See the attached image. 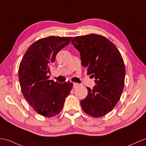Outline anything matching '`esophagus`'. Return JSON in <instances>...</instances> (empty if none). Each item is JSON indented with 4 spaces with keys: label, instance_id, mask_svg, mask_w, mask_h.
<instances>
[{
    "label": "esophagus",
    "instance_id": "34e87169",
    "mask_svg": "<svg viewBox=\"0 0 146 146\" xmlns=\"http://www.w3.org/2000/svg\"><path fill=\"white\" fill-rule=\"evenodd\" d=\"M79 84H78V83H76V82H73V86H74V87H77V86H79Z\"/></svg>",
    "mask_w": 146,
    "mask_h": 146
}]
</instances>
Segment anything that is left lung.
<instances>
[{"label": "left lung", "mask_w": 146, "mask_h": 146, "mask_svg": "<svg viewBox=\"0 0 146 146\" xmlns=\"http://www.w3.org/2000/svg\"><path fill=\"white\" fill-rule=\"evenodd\" d=\"M71 44L80 52L88 75L95 79L93 89L87 87L82 108L94 118L102 117L111 111L122 94L126 74L122 56L112 42L99 35L76 36Z\"/></svg>", "instance_id": "1"}]
</instances>
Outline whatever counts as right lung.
Returning a JSON list of instances; mask_svg holds the SVG:
<instances>
[{
	"mask_svg": "<svg viewBox=\"0 0 146 146\" xmlns=\"http://www.w3.org/2000/svg\"><path fill=\"white\" fill-rule=\"evenodd\" d=\"M72 37L49 36L33 42L23 57L19 78L25 98L38 114L48 118L62 111L72 83L49 80L50 67L58 52L68 45Z\"/></svg>",
	"mask_w": 146,
	"mask_h": 146,
	"instance_id": "right-lung-1",
	"label": "right lung"
}]
</instances>
